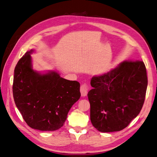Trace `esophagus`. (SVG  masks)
<instances>
[{"mask_svg": "<svg viewBox=\"0 0 157 157\" xmlns=\"http://www.w3.org/2000/svg\"><path fill=\"white\" fill-rule=\"evenodd\" d=\"M88 90H89V86H88L86 83H83L80 87V91H81L82 96L85 97L87 95Z\"/></svg>", "mask_w": 157, "mask_h": 157, "instance_id": "34e87169", "label": "esophagus"}]
</instances>
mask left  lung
Instances as JSON below:
<instances>
[{
  "label": "left lung",
  "instance_id": "8db88e82",
  "mask_svg": "<svg viewBox=\"0 0 157 157\" xmlns=\"http://www.w3.org/2000/svg\"><path fill=\"white\" fill-rule=\"evenodd\" d=\"M148 79L143 61H124L115 69L94 76L88 92L90 119L100 132L119 131L139 115Z\"/></svg>",
  "mask_w": 157,
  "mask_h": 157
}]
</instances>
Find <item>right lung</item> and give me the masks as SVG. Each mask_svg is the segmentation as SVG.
I'll return each mask as SVG.
<instances>
[{"label":"right lung","instance_id":"obj_1","mask_svg":"<svg viewBox=\"0 0 157 157\" xmlns=\"http://www.w3.org/2000/svg\"><path fill=\"white\" fill-rule=\"evenodd\" d=\"M33 52L28 51L15 67L14 102L31 128L43 131L58 130L81 96L80 84L61 78L56 71L40 74L34 71L30 56Z\"/></svg>","mask_w":157,"mask_h":157}]
</instances>
